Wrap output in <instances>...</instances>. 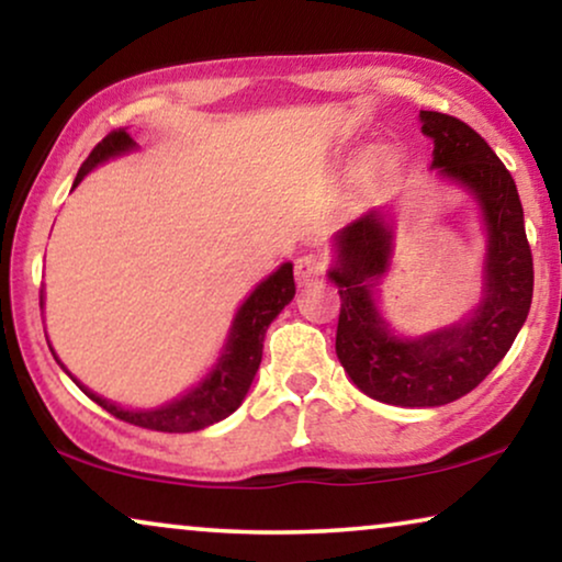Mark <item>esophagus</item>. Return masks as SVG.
Instances as JSON below:
<instances>
[{"label": "esophagus", "instance_id": "1", "mask_svg": "<svg viewBox=\"0 0 562 562\" xmlns=\"http://www.w3.org/2000/svg\"><path fill=\"white\" fill-rule=\"evenodd\" d=\"M326 261L318 257V254H305L295 261V280L297 285H313L318 277H324Z\"/></svg>", "mask_w": 562, "mask_h": 562}]
</instances>
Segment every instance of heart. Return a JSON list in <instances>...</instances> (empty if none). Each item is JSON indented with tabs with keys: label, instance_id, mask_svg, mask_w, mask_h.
Listing matches in <instances>:
<instances>
[{
	"label": "heart",
	"instance_id": "obj_1",
	"mask_svg": "<svg viewBox=\"0 0 562 562\" xmlns=\"http://www.w3.org/2000/svg\"><path fill=\"white\" fill-rule=\"evenodd\" d=\"M372 167H375V161H372Z\"/></svg>",
	"mask_w": 562,
	"mask_h": 562
}]
</instances>
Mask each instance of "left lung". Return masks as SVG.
I'll list each match as a JSON object with an SVG mask.
<instances>
[{
  "label": "left lung",
  "instance_id": "1",
  "mask_svg": "<svg viewBox=\"0 0 562 562\" xmlns=\"http://www.w3.org/2000/svg\"><path fill=\"white\" fill-rule=\"evenodd\" d=\"M418 117L434 140L431 167L481 203L488 231L481 305L462 324L422 339H398L387 331L372 301V288L387 272L393 251V231L380 211L339 231V257L328 277L341 297L336 357L351 383L391 406L431 408L468 395L506 357L532 305L535 267L525 211L504 161L462 120L434 110H422Z\"/></svg>",
  "mask_w": 562,
  "mask_h": 562
}]
</instances>
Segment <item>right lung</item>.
Listing matches in <instances>:
<instances>
[{"label": "right lung", "mask_w": 562, "mask_h": 562, "mask_svg": "<svg viewBox=\"0 0 562 562\" xmlns=\"http://www.w3.org/2000/svg\"><path fill=\"white\" fill-rule=\"evenodd\" d=\"M136 148L133 138L123 128L112 131L110 136H104L100 144L92 148V154L87 156V161L79 167V175L74 179L77 187L97 164L112 159L125 151ZM295 295V280H293V265L285 261L277 272L267 277L265 282H259L257 290L246 297L241 308H238L234 326H231V336L226 349L215 364L211 375H207L198 387H192L190 393H184L182 398L167 403V406L151 408V411H128L120 408L115 403L104 401L102 395H97L79 383L69 370L64 368L61 359L56 355V362L61 364L66 375L92 398L97 406H102L108 414H112L120 422L144 426V429L154 431H169V434H184V431H200L205 426L218 424L223 418L234 414L241 406V401L249 393V385L254 375H257L259 362H261V341L272 321L280 316V311L293 301ZM41 308H43V288H41ZM54 351V349H50Z\"/></svg>", "instance_id": "1"}]
</instances>
